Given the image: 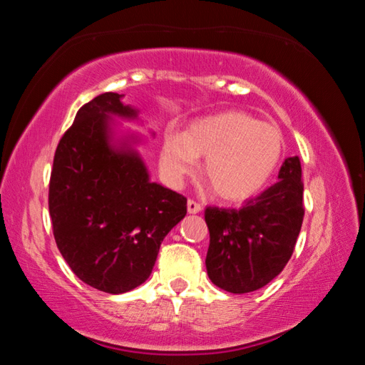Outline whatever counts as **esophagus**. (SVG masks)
Masks as SVG:
<instances>
[{
  "label": "esophagus",
  "mask_w": 365,
  "mask_h": 365,
  "mask_svg": "<svg viewBox=\"0 0 365 365\" xmlns=\"http://www.w3.org/2000/svg\"><path fill=\"white\" fill-rule=\"evenodd\" d=\"M187 207H188V212L190 214H197V212H201V209H202L200 202H196L193 200H188Z\"/></svg>",
  "instance_id": "esophagus-1"
}]
</instances>
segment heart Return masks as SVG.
I'll list each match as a JSON object with an SVG mask.
<instances>
[{"label": "heart", "mask_w": 365, "mask_h": 365, "mask_svg": "<svg viewBox=\"0 0 365 365\" xmlns=\"http://www.w3.org/2000/svg\"><path fill=\"white\" fill-rule=\"evenodd\" d=\"M285 151L282 132L242 110H225L190 123L183 135H165L160 168L174 185L205 158L202 174L214 195L243 201L259 193L279 169Z\"/></svg>", "instance_id": "heart-1"}]
</instances>
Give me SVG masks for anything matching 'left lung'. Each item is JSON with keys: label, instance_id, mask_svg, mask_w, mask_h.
Wrapping results in <instances>:
<instances>
[{"label": "left lung", "instance_id": "left-lung-1", "mask_svg": "<svg viewBox=\"0 0 365 365\" xmlns=\"http://www.w3.org/2000/svg\"><path fill=\"white\" fill-rule=\"evenodd\" d=\"M301 163L287 158L279 182L240 209L206 207L207 275L228 293H251L267 285L293 255L304 217Z\"/></svg>", "mask_w": 365, "mask_h": 365}]
</instances>
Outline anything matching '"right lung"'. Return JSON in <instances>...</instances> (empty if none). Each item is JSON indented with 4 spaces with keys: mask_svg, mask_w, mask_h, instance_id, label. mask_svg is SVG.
Segmentation results:
<instances>
[{
    "mask_svg": "<svg viewBox=\"0 0 365 365\" xmlns=\"http://www.w3.org/2000/svg\"><path fill=\"white\" fill-rule=\"evenodd\" d=\"M122 96L109 91L78 109L56 148L48 197L66 262L110 294L148 280L164 237L187 215V197L150 180L133 148L140 137L115 138L113 117H138Z\"/></svg>",
    "mask_w": 365,
    "mask_h": 365,
    "instance_id": "right-lung-1",
    "label": "right lung"
}]
</instances>
